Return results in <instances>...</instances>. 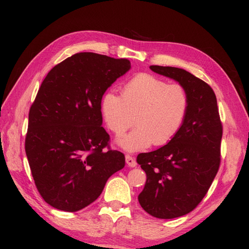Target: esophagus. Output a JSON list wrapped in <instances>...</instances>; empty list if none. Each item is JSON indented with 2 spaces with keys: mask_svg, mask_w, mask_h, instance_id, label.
<instances>
[{
  "mask_svg": "<svg viewBox=\"0 0 249 249\" xmlns=\"http://www.w3.org/2000/svg\"><path fill=\"white\" fill-rule=\"evenodd\" d=\"M125 160H126V163L130 167V168H134L137 166V162L135 160L134 157H131L130 155H126L125 156Z\"/></svg>",
  "mask_w": 249,
  "mask_h": 249,
  "instance_id": "1",
  "label": "esophagus"
}]
</instances>
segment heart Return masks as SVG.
I'll return each mask as SVG.
<instances>
[{"label":"heart","mask_w":249,"mask_h":249,"mask_svg":"<svg viewBox=\"0 0 249 249\" xmlns=\"http://www.w3.org/2000/svg\"><path fill=\"white\" fill-rule=\"evenodd\" d=\"M188 108L186 88L147 72L129 79L122 89V96L106 93L102 103L106 124L115 136L124 135L135 116L137 127L119 140V144L129 152L144 150L152 143H168L181 129Z\"/></svg>","instance_id":"b5f03b06"}]
</instances>
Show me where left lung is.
Returning a JSON list of instances; mask_svg holds the SVG:
<instances>
[{"label": "left lung", "mask_w": 249, "mask_h": 249, "mask_svg": "<svg viewBox=\"0 0 249 249\" xmlns=\"http://www.w3.org/2000/svg\"><path fill=\"white\" fill-rule=\"evenodd\" d=\"M186 88L189 108L178 133L160 149L140 153L137 162L146 174L138 196L146 213L171 219L186 215L202 201L220 165L223 124L215 93L208 83L182 68L150 66Z\"/></svg>", "instance_id": "8db88e82"}]
</instances>
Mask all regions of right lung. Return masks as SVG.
<instances>
[{
	"label": "right lung",
	"instance_id": "add662e5",
	"mask_svg": "<svg viewBox=\"0 0 249 249\" xmlns=\"http://www.w3.org/2000/svg\"><path fill=\"white\" fill-rule=\"evenodd\" d=\"M130 68L127 59L80 52L55 65L29 112L25 153L36 188L53 208L76 212L125 166L102 126V98Z\"/></svg>",
	"mask_w": 249,
	"mask_h": 249
}]
</instances>
